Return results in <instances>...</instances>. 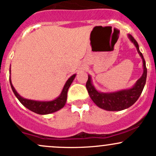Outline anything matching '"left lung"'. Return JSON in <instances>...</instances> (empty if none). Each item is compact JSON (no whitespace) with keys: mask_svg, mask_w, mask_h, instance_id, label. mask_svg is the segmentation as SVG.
Segmentation results:
<instances>
[{"mask_svg":"<svg viewBox=\"0 0 156 156\" xmlns=\"http://www.w3.org/2000/svg\"><path fill=\"white\" fill-rule=\"evenodd\" d=\"M129 39L131 41L134 43L136 45L137 51L139 53L143 60V66H144V73L142 76L138 81L136 82V85L133 88L129 90H121L112 93H102V92H98L91 83V78L88 75V80L86 83L87 90L88 91L89 95L93 102L100 108L106 109L108 111H121L123 109L128 108L131 107L133 104L136 103V101L138 99L141 95L143 89L146 83L147 79V67L146 62L144 58L142 53L140 52L138 44L136 39L131 35H129Z\"/></svg>","mask_w":156,"mask_h":156,"instance_id":"left-lung-1","label":"left lung"}]
</instances>
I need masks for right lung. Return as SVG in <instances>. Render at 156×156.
<instances>
[{
	"label": "right lung",
	"mask_w": 156,
	"mask_h": 156,
	"mask_svg": "<svg viewBox=\"0 0 156 156\" xmlns=\"http://www.w3.org/2000/svg\"><path fill=\"white\" fill-rule=\"evenodd\" d=\"M75 77V75H73V76L70 77L69 79L67 80V81L66 82V83H65L61 95L58 98L51 101H36L28 100V99L23 98L15 90L14 87L12 84L10 78L9 82L12 87V90L13 92H14L15 96L17 97V98L19 100V101L24 107L37 114L46 115L56 112V111L59 110V109H61L64 107L65 104L66 102V99H67L68 89H69L71 83H73Z\"/></svg>",
	"instance_id": "add662e5"
}]
</instances>
